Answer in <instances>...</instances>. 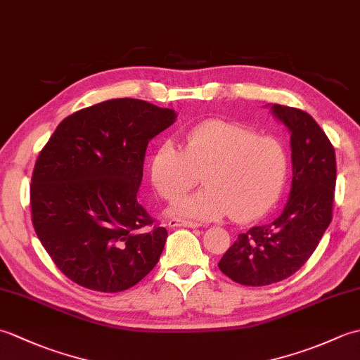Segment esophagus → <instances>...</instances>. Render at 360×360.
<instances>
[{
  "mask_svg": "<svg viewBox=\"0 0 360 360\" xmlns=\"http://www.w3.org/2000/svg\"><path fill=\"white\" fill-rule=\"evenodd\" d=\"M168 226L170 227H200V223H193V221H186V219H179V218H172L168 221Z\"/></svg>",
  "mask_w": 360,
  "mask_h": 360,
  "instance_id": "1",
  "label": "esophagus"
}]
</instances>
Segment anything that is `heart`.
<instances>
[{
	"label": "heart",
	"instance_id": "1",
	"mask_svg": "<svg viewBox=\"0 0 360 360\" xmlns=\"http://www.w3.org/2000/svg\"><path fill=\"white\" fill-rule=\"evenodd\" d=\"M288 168L289 150L281 137L213 119L187 129L184 150L172 142L158 147L150 159V179L160 198L173 202L204 174L205 188L179 200L173 213L250 221L278 200Z\"/></svg>",
	"mask_w": 360,
	"mask_h": 360
}]
</instances>
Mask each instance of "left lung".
I'll return each instance as SVG.
<instances>
[{
	"label": "left lung",
	"instance_id": "1",
	"mask_svg": "<svg viewBox=\"0 0 360 360\" xmlns=\"http://www.w3.org/2000/svg\"><path fill=\"white\" fill-rule=\"evenodd\" d=\"M272 111L290 131L289 200L272 223L240 233L218 263L221 272L246 286L272 285L295 274L308 262L333 219V143L308 112L277 103Z\"/></svg>",
	"mask_w": 360,
	"mask_h": 360
}]
</instances>
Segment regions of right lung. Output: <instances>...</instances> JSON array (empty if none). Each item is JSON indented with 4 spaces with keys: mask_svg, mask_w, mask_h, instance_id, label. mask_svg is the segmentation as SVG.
<instances>
[{
    "mask_svg": "<svg viewBox=\"0 0 360 360\" xmlns=\"http://www.w3.org/2000/svg\"><path fill=\"white\" fill-rule=\"evenodd\" d=\"M176 119L139 98H112L60 122L38 155L30 210L38 240L68 278L98 292L137 285L167 240L137 201L147 145Z\"/></svg>",
    "mask_w": 360,
    "mask_h": 360,
    "instance_id": "right-lung-1",
    "label": "right lung"
}]
</instances>
